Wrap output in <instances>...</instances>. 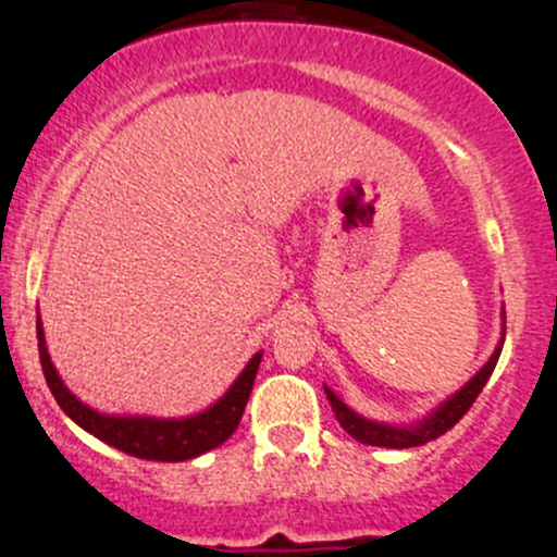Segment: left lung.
<instances>
[{
  "mask_svg": "<svg viewBox=\"0 0 557 557\" xmlns=\"http://www.w3.org/2000/svg\"><path fill=\"white\" fill-rule=\"evenodd\" d=\"M498 355L500 349H495V355L490 357L487 366H484L482 371H479L476 376L460 389V393H455L447 404L438 406V409L417 428H389V425H379V422H368L366 417H357L349 406L341 404V400L335 398V393H330V389H327V398L330 404H333L335 420H338L341 428H344L349 436H355L357 442L371 444V447H389V449L420 447V444H428L433 442V438L444 436L449 428H455L460 420H463V414L471 409L473 400L479 398L482 387L487 384L490 373H493L495 362H498Z\"/></svg>",
  "mask_w": 557,
  "mask_h": 557,
  "instance_id": "obj_1",
  "label": "left lung"
}]
</instances>
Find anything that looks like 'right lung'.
Listing matches in <instances>:
<instances>
[{
  "mask_svg": "<svg viewBox=\"0 0 557 557\" xmlns=\"http://www.w3.org/2000/svg\"><path fill=\"white\" fill-rule=\"evenodd\" d=\"M37 346H40V362L48 387H51L53 398H57V404L62 406L70 420H75L84 431H89L99 442L121 449V453L135 455L140 460H162V463L197 458V455L219 447V444H224L233 436L240 417H244L246 404H249L257 368H260L262 360V355L251 357V362L235 379L227 395L219 404H213L211 409L202 411V414L184 417V420H153V417H108L81 404L64 387L57 368H53L51 355L46 349V338H42L40 317H37Z\"/></svg>",
  "mask_w": 557,
  "mask_h": 557,
  "instance_id": "right-lung-1",
  "label": "right lung"
}]
</instances>
